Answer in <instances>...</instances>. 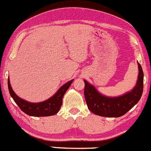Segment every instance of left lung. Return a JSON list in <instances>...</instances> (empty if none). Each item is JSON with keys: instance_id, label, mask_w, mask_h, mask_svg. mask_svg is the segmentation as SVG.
I'll list each match as a JSON object with an SVG mask.
<instances>
[{"instance_id": "8db88e82", "label": "left lung", "mask_w": 151, "mask_h": 151, "mask_svg": "<svg viewBox=\"0 0 151 151\" xmlns=\"http://www.w3.org/2000/svg\"><path fill=\"white\" fill-rule=\"evenodd\" d=\"M139 76L137 85L132 91L123 96L108 98L100 94L95 87L83 81L84 97L88 109L97 115L108 117H118L126 114L141 98L143 92L142 68L138 62Z\"/></svg>"}]
</instances>
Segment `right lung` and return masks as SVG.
<instances>
[{"label":"right lung","mask_w":151,"mask_h":151,"mask_svg":"<svg viewBox=\"0 0 151 151\" xmlns=\"http://www.w3.org/2000/svg\"><path fill=\"white\" fill-rule=\"evenodd\" d=\"M73 80L68 82L59 89L57 92L52 98L44 102L29 103L19 98L12 90L10 85L9 79L8 78V88L10 95L19 108L26 114L33 117H46L56 114L60 109L62 104V98L68 88L73 83Z\"/></svg>","instance_id":"1"}]
</instances>
